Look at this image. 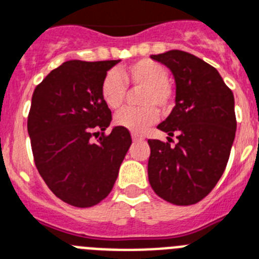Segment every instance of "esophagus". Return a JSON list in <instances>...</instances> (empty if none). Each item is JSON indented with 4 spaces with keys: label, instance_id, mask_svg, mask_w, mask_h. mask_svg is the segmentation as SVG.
<instances>
[{
    "label": "esophagus",
    "instance_id": "esophagus-1",
    "mask_svg": "<svg viewBox=\"0 0 259 259\" xmlns=\"http://www.w3.org/2000/svg\"><path fill=\"white\" fill-rule=\"evenodd\" d=\"M132 138H133L134 142H141V141L145 140V138H143L142 136H140V134H137V133L132 134Z\"/></svg>",
    "mask_w": 259,
    "mask_h": 259
}]
</instances>
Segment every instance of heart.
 <instances>
[{
	"label": "heart",
	"instance_id": "b5f03b06",
	"mask_svg": "<svg viewBox=\"0 0 259 259\" xmlns=\"http://www.w3.org/2000/svg\"><path fill=\"white\" fill-rule=\"evenodd\" d=\"M143 89L141 93V105L143 108H127L119 112L116 123L121 127L143 133L159 119V108L168 112L174 106L175 93L168 81V71L160 63L151 59H142L125 67L117 72H108L101 82V97L110 109H119L126 99V87Z\"/></svg>",
	"mask_w": 259,
	"mask_h": 259
}]
</instances>
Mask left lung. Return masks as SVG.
Here are the masks:
<instances>
[{
	"label": "left lung",
	"mask_w": 259,
	"mask_h": 259,
	"mask_svg": "<svg viewBox=\"0 0 259 259\" xmlns=\"http://www.w3.org/2000/svg\"><path fill=\"white\" fill-rule=\"evenodd\" d=\"M151 59L170 68L177 96L158 125L168 142L147 141L150 186L171 204H196L213 190L229 159L237 129L233 92L214 67L192 54L171 50ZM174 135L178 142L171 145Z\"/></svg>",
	"instance_id": "left-lung-1"
}]
</instances>
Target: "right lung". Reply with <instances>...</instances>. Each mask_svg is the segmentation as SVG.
Returning a JSON list of instances; mask_svg holds the SVG:
<instances>
[{
    "label": "right lung",
    "mask_w": 259,
    "mask_h": 259,
    "mask_svg": "<svg viewBox=\"0 0 259 259\" xmlns=\"http://www.w3.org/2000/svg\"><path fill=\"white\" fill-rule=\"evenodd\" d=\"M118 62L69 60L52 69L32 93L27 132L34 162L54 195L73 207H93L109 195L132 145L125 127L104 134L112 112L100 88ZM96 130L103 133L93 143Z\"/></svg>",
    "instance_id": "obj_1"
}]
</instances>
